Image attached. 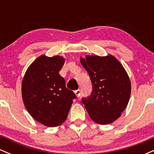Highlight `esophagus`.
I'll list each match as a JSON object with an SVG mask.
<instances>
[{"label":"esophagus","instance_id":"1","mask_svg":"<svg viewBox=\"0 0 154 154\" xmlns=\"http://www.w3.org/2000/svg\"><path fill=\"white\" fill-rule=\"evenodd\" d=\"M80 93H81L80 90H77V91H75V93L77 97H79V95H80Z\"/></svg>","mask_w":154,"mask_h":154}]
</instances>
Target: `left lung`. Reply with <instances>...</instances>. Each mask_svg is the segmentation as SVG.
Segmentation results:
<instances>
[{
  "mask_svg": "<svg viewBox=\"0 0 154 154\" xmlns=\"http://www.w3.org/2000/svg\"><path fill=\"white\" fill-rule=\"evenodd\" d=\"M93 85L90 96L82 98L91 119L99 125L115 121L128 106L131 83L121 63L111 55L80 58Z\"/></svg>",
  "mask_w": 154,
  "mask_h": 154,
  "instance_id": "1",
  "label": "left lung"
}]
</instances>
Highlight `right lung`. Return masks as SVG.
<instances>
[{
  "instance_id": "1",
  "label": "right lung",
  "mask_w": 154,
  "mask_h": 154,
  "mask_svg": "<svg viewBox=\"0 0 154 154\" xmlns=\"http://www.w3.org/2000/svg\"><path fill=\"white\" fill-rule=\"evenodd\" d=\"M64 62L62 56H39L28 67L22 80V99L26 110L36 121L50 128L66 121L76 98L59 73Z\"/></svg>"
}]
</instances>
